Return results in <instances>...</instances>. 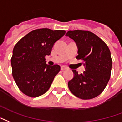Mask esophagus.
Masks as SVG:
<instances>
[{
	"label": "esophagus",
	"instance_id": "34e87169",
	"mask_svg": "<svg viewBox=\"0 0 122 122\" xmlns=\"http://www.w3.org/2000/svg\"><path fill=\"white\" fill-rule=\"evenodd\" d=\"M67 68L66 67H65V66H61V70L62 71H64V70H66Z\"/></svg>",
	"mask_w": 122,
	"mask_h": 122
}]
</instances>
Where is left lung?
<instances>
[{
    "label": "left lung",
    "instance_id": "1",
    "mask_svg": "<svg viewBox=\"0 0 122 122\" xmlns=\"http://www.w3.org/2000/svg\"><path fill=\"white\" fill-rule=\"evenodd\" d=\"M66 36L77 43L76 58L84 62L85 71L68 82L72 94L82 99H90L101 94L110 79L112 61L111 51L105 43L94 33L86 30H70Z\"/></svg>",
    "mask_w": 122,
    "mask_h": 122
}]
</instances>
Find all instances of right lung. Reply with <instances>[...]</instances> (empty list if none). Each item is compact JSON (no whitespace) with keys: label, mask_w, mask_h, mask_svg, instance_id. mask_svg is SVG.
<instances>
[{"label":"right lung","mask_w":122,"mask_h":122,"mask_svg":"<svg viewBox=\"0 0 122 122\" xmlns=\"http://www.w3.org/2000/svg\"><path fill=\"white\" fill-rule=\"evenodd\" d=\"M65 30L40 28L31 31L16 43L11 58L12 75L23 94L32 97L41 96L49 89L60 66L46 64L55 43Z\"/></svg>","instance_id":"obj_1"}]
</instances>
